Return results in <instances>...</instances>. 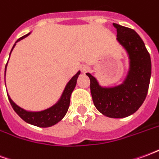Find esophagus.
<instances>
[{
	"label": "esophagus",
	"mask_w": 159,
	"mask_h": 159,
	"mask_svg": "<svg viewBox=\"0 0 159 159\" xmlns=\"http://www.w3.org/2000/svg\"><path fill=\"white\" fill-rule=\"evenodd\" d=\"M89 70V67L88 66H83V67H82V71H83V73L88 72Z\"/></svg>",
	"instance_id": "34e87169"
}]
</instances>
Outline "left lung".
<instances>
[{
	"label": "left lung",
	"instance_id": "obj_1",
	"mask_svg": "<svg viewBox=\"0 0 159 159\" xmlns=\"http://www.w3.org/2000/svg\"><path fill=\"white\" fill-rule=\"evenodd\" d=\"M117 29V41L129 56V70L123 84L103 88L91 74L90 91L93 101L100 112L112 118H122L134 113L147 97L152 63L143 41L134 30L113 24Z\"/></svg>",
	"mask_w": 159,
	"mask_h": 159
}]
</instances>
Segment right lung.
Masks as SVG:
<instances>
[{"label": "right lung", "instance_id": "1", "mask_svg": "<svg viewBox=\"0 0 159 159\" xmlns=\"http://www.w3.org/2000/svg\"><path fill=\"white\" fill-rule=\"evenodd\" d=\"M29 34L27 35H25L22 37H20L19 39L17 40L18 42L20 40L25 38L26 36H29ZM15 42V43H16ZM15 44L13 45L12 48H14ZM12 48L11 50V52L12 51ZM11 54V52H10ZM7 65H6L5 67V76H6V69H7ZM80 71L76 73L75 76H73L71 79L70 80L69 83H67L66 89L63 92V94L60 100L57 102V103L52 106V107H50L47 110L42 111H36V112H34V111H27L24 110L21 107H19V106H17L13 101L12 100V99L8 96L9 102L11 104V106L13 108V110L15 111V112L19 117H21L25 122L30 123V124H32V125H35V126L41 127V128H48V127H51L52 125H54L57 123H59V121H61L62 118L65 117V115L67 112L68 111V108H69L70 106V95H71V93L72 91L75 89L76 84V80H77V77L79 76Z\"/></svg>", "mask_w": 159, "mask_h": 159}]
</instances>
